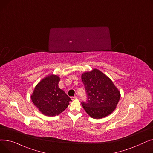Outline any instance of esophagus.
Returning a JSON list of instances; mask_svg holds the SVG:
<instances>
[{
    "label": "esophagus",
    "mask_w": 153,
    "mask_h": 153,
    "mask_svg": "<svg viewBox=\"0 0 153 153\" xmlns=\"http://www.w3.org/2000/svg\"><path fill=\"white\" fill-rule=\"evenodd\" d=\"M77 98V96H74V97H71V99L72 100H76Z\"/></svg>",
    "instance_id": "obj_1"
}]
</instances>
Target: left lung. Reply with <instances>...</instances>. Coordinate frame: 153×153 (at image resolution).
I'll return each instance as SVG.
<instances>
[{
    "mask_svg": "<svg viewBox=\"0 0 153 153\" xmlns=\"http://www.w3.org/2000/svg\"><path fill=\"white\" fill-rule=\"evenodd\" d=\"M81 79L87 95V102H82L86 113L94 119L111 114L120 98V92L111 80L97 69L84 72Z\"/></svg>",
    "mask_w": 153,
    "mask_h": 153,
    "instance_id": "1",
    "label": "left lung"
}]
</instances>
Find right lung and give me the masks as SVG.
Segmentation results:
<instances>
[{"instance_id": "right-lung-1", "label": "right lung", "mask_w": 153, "mask_h": 153, "mask_svg": "<svg viewBox=\"0 0 153 153\" xmlns=\"http://www.w3.org/2000/svg\"><path fill=\"white\" fill-rule=\"evenodd\" d=\"M60 78L51 74L35 87L31 99L40 112L48 117L58 115L69 105L71 99L58 86Z\"/></svg>"}]
</instances>
